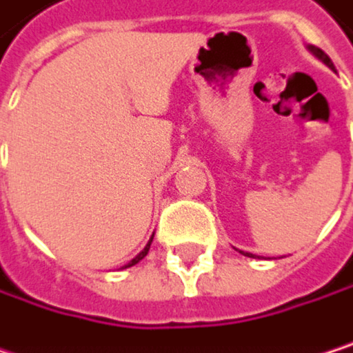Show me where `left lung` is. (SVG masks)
<instances>
[{
	"instance_id": "1",
	"label": "left lung",
	"mask_w": 353,
	"mask_h": 353,
	"mask_svg": "<svg viewBox=\"0 0 353 353\" xmlns=\"http://www.w3.org/2000/svg\"><path fill=\"white\" fill-rule=\"evenodd\" d=\"M310 51H312V53H314V55H316L319 59H323V61H325V63H327V65H329V68L333 70V61L329 59V55H327V53H325L323 49H319V47H310ZM246 256H252V259H254V254H248V252H246Z\"/></svg>"
}]
</instances>
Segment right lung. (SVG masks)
<instances>
[{
    "mask_svg": "<svg viewBox=\"0 0 353 353\" xmlns=\"http://www.w3.org/2000/svg\"><path fill=\"white\" fill-rule=\"evenodd\" d=\"M150 242H152V240H150ZM150 242H148V244L144 246V250H142V252H140V254H138L136 259H132V261H130L128 265H123L121 269H128V267H132V265H136V263H140V261H142V259H144V256L148 254V248H150Z\"/></svg>",
    "mask_w": 353,
    "mask_h": 353,
    "instance_id": "right-lung-1",
    "label": "right lung"
}]
</instances>
